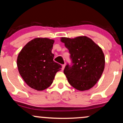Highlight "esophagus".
Masks as SVG:
<instances>
[{
  "instance_id": "obj_1",
  "label": "esophagus",
  "mask_w": 123,
  "mask_h": 123,
  "mask_svg": "<svg viewBox=\"0 0 123 123\" xmlns=\"http://www.w3.org/2000/svg\"><path fill=\"white\" fill-rule=\"evenodd\" d=\"M62 70H63L64 69V68H65V65H62Z\"/></svg>"
}]
</instances>
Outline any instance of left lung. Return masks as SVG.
I'll list each match as a JSON object with an SVG mask.
<instances>
[{
  "instance_id": "left-lung-1",
  "label": "left lung",
  "mask_w": 123,
  "mask_h": 123,
  "mask_svg": "<svg viewBox=\"0 0 123 123\" xmlns=\"http://www.w3.org/2000/svg\"><path fill=\"white\" fill-rule=\"evenodd\" d=\"M61 41L69 50L73 63L71 66L68 64L63 70L69 83L81 91L91 88L105 68V56L101 48L86 36L61 37Z\"/></svg>"
}]
</instances>
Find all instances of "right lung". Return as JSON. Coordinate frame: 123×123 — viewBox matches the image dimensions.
<instances>
[{
	"label": "right lung",
	"instance_id": "1",
	"mask_svg": "<svg viewBox=\"0 0 123 123\" xmlns=\"http://www.w3.org/2000/svg\"><path fill=\"white\" fill-rule=\"evenodd\" d=\"M54 40L37 37L22 48L18 55L17 63L19 74L31 88L42 91L51 85L60 64L53 61L51 50Z\"/></svg>",
	"mask_w": 123,
	"mask_h": 123
}]
</instances>
